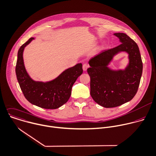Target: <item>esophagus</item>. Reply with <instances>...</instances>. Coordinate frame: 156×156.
Listing matches in <instances>:
<instances>
[{
	"label": "esophagus",
	"mask_w": 156,
	"mask_h": 156,
	"mask_svg": "<svg viewBox=\"0 0 156 156\" xmlns=\"http://www.w3.org/2000/svg\"><path fill=\"white\" fill-rule=\"evenodd\" d=\"M82 68H83V70L84 71H85L87 69V68H88V65L87 63H85V64H83Z\"/></svg>",
	"instance_id": "34e87169"
}]
</instances>
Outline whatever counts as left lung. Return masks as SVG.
I'll list each match as a JSON object with an SVG mask.
<instances>
[{
  "label": "left lung",
  "mask_w": 156,
  "mask_h": 156,
  "mask_svg": "<svg viewBox=\"0 0 156 156\" xmlns=\"http://www.w3.org/2000/svg\"><path fill=\"white\" fill-rule=\"evenodd\" d=\"M122 43L91 58L87 73L90 77V95L97 103L105 108H114L135 97L140 85L143 63L136 43L124 33H115ZM121 51L129 54V63L123 70H112L107 66L113 57Z\"/></svg>",
  "instance_id": "8db88e82"
}]
</instances>
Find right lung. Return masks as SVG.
Masks as SVG:
<instances>
[{
  "label": "right lung",
  "instance_id": "obj_1",
  "mask_svg": "<svg viewBox=\"0 0 156 156\" xmlns=\"http://www.w3.org/2000/svg\"><path fill=\"white\" fill-rule=\"evenodd\" d=\"M33 39L34 37L30 38L18 51L15 69L18 82L24 97L31 104L44 109H57L69 99L73 84L83 73L82 65L78 63L66 69L49 82L33 80L24 67L23 54L25 47Z\"/></svg>",
  "mask_w": 156,
  "mask_h": 156
}]
</instances>
